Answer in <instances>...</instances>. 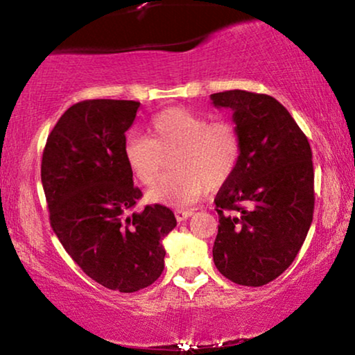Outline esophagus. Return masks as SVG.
Wrapping results in <instances>:
<instances>
[{
  "label": "esophagus",
  "instance_id": "obj_1",
  "mask_svg": "<svg viewBox=\"0 0 355 355\" xmlns=\"http://www.w3.org/2000/svg\"><path fill=\"white\" fill-rule=\"evenodd\" d=\"M192 215H193L192 210H176V211H174V216H176L178 221L187 220V218H191Z\"/></svg>",
  "mask_w": 355,
  "mask_h": 355
}]
</instances>
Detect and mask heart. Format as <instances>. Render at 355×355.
<instances>
[{"label": "heart", "mask_w": 355, "mask_h": 355, "mask_svg": "<svg viewBox=\"0 0 355 355\" xmlns=\"http://www.w3.org/2000/svg\"><path fill=\"white\" fill-rule=\"evenodd\" d=\"M241 153L242 140L234 123L210 121L184 108L155 114L150 137L129 132L124 139V158L142 184H152L171 155L174 169L148 189L147 198L173 208L192 205L210 187L230 181L239 166Z\"/></svg>", "instance_id": "heart-1"}]
</instances>
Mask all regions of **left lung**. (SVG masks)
Returning a JSON list of instances; mask_svg holds the SVG:
<instances>
[{
	"label": "left lung",
	"instance_id": "left-lung-1",
	"mask_svg": "<svg viewBox=\"0 0 355 355\" xmlns=\"http://www.w3.org/2000/svg\"><path fill=\"white\" fill-rule=\"evenodd\" d=\"M232 111L241 162L215 203L218 271L241 286H263L289 268L313 220V163L305 134L270 95L227 90L210 95Z\"/></svg>",
	"mask_w": 355,
	"mask_h": 355
}]
</instances>
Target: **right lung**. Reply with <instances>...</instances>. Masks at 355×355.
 Masks as SVG:
<instances>
[{
  "label": "right lung",
  "instance_id": "right-lung-1",
  "mask_svg": "<svg viewBox=\"0 0 355 355\" xmlns=\"http://www.w3.org/2000/svg\"><path fill=\"white\" fill-rule=\"evenodd\" d=\"M140 103L85 100L48 135L42 184L58 239L82 271L105 288L135 293L163 273V239L176 218L163 205L128 215L140 197L124 158L125 130Z\"/></svg>",
  "mask_w": 355,
  "mask_h": 355
}]
</instances>
